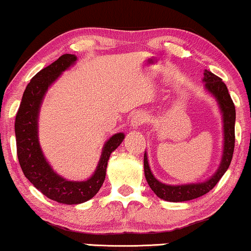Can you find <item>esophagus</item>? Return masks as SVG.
Returning <instances> with one entry per match:
<instances>
[{
	"instance_id": "34e87169",
	"label": "esophagus",
	"mask_w": 251,
	"mask_h": 251,
	"mask_svg": "<svg viewBox=\"0 0 251 251\" xmlns=\"http://www.w3.org/2000/svg\"><path fill=\"white\" fill-rule=\"evenodd\" d=\"M145 122H147V117H145L143 114L137 113L131 117L130 125H131V126H134V128H138V126H143Z\"/></svg>"
}]
</instances>
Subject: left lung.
<instances>
[{"instance_id":"8db88e82","label":"left lung","mask_w":251,"mask_h":251,"mask_svg":"<svg viewBox=\"0 0 251 251\" xmlns=\"http://www.w3.org/2000/svg\"><path fill=\"white\" fill-rule=\"evenodd\" d=\"M203 81L206 82V88L216 98L222 114H224L225 149L220 168H219L218 172L206 182L171 186V185L162 184L153 177V175L150 171L149 164H148V157L144 153L145 178H147V181L151 190L160 199L172 201V202H179V201H187L203 196V194L208 193L218 184L230 165L235 148V117H236V113H235L234 102L231 100L226 83L214 73L209 72L207 70L203 71Z\"/></svg>"}]
</instances>
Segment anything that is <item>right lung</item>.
Here are the masks:
<instances>
[{
  "mask_svg": "<svg viewBox=\"0 0 251 251\" xmlns=\"http://www.w3.org/2000/svg\"><path fill=\"white\" fill-rule=\"evenodd\" d=\"M75 60V55L66 53L40 70L27 83L15 119L17 157L24 176L49 199L67 205L85 202L98 193L106 178L110 153L125 138L122 132L111 136L104 144L94 176L86 181H69L59 177L45 160L37 137L39 106L49 86Z\"/></svg>",
  "mask_w": 251,
  "mask_h": 251,
  "instance_id": "obj_1",
  "label": "right lung"
}]
</instances>
